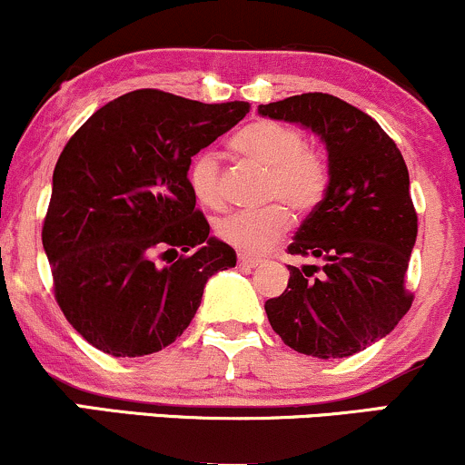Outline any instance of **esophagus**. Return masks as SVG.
Wrapping results in <instances>:
<instances>
[{
    "instance_id": "34e87169",
    "label": "esophagus",
    "mask_w": 465,
    "mask_h": 465,
    "mask_svg": "<svg viewBox=\"0 0 465 465\" xmlns=\"http://www.w3.org/2000/svg\"><path fill=\"white\" fill-rule=\"evenodd\" d=\"M238 264L247 266V269H253V266L260 264L258 258H251V255H238Z\"/></svg>"
}]
</instances>
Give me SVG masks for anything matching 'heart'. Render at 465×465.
<instances>
[{"mask_svg": "<svg viewBox=\"0 0 465 465\" xmlns=\"http://www.w3.org/2000/svg\"><path fill=\"white\" fill-rule=\"evenodd\" d=\"M232 148L269 170L266 199L284 201L295 212L312 210L328 190V162L322 153L306 146V137L295 124L280 120L249 122L232 137ZM188 185L201 205H221V162L214 153L203 151L192 157ZM288 229L291 214L280 203L262 210L232 212L216 221V236L244 253L271 249Z\"/></svg>", "mask_w": 465, "mask_h": 465, "instance_id": "heart-1", "label": "heart"}]
</instances>
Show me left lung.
<instances>
[{
    "label": "left lung",
    "mask_w": 465,
    "mask_h": 465,
    "mask_svg": "<svg viewBox=\"0 0 465 465\" xmlns=\"http://www.w3.org/2000/svg\"><path fill=\"white\" fill-rule=\"evenodd\" d=\"M266 117L300 122L325 142L330 183L288 253L286 291L264 303L271 328L300 354L343 359L376 343L409 312L411 251L418 214L396 142L373 117L330 94L260 104Z\"/></svg>",
    "instance_id": "1"
}]
</instances>
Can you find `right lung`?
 <instances>
[{"mask_svg": "<svg viewBox=\"0 0 465 465\" xmlns=\"http://www.w3.org/2000/svg\"><path fill=\"white\" fill-rule=\"evenodd\" d=\"M249 109L137 89L69 137L41 240L58 308L94 348L129 359L168 348L194 319L205 282L236 266V251L210 238L194 207L188 165ZM170 250L180 258L159 267Z\"/></svg>", "mask_w": 465, "mask_h": 465, "instance_id": "add662e5", "label": "right lung"}]
</instances>
